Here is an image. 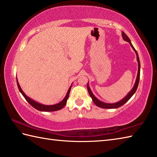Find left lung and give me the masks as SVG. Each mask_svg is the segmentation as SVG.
<instances>
[{
  "label": "left lung",
  "instance_id": "left-lung-1",
  "mask_svg": "<svg viewBox=\"0 0 157 157\" xmlns=\"http://www.w3.org/2000/svg\"><path fill=\"white\" fill-rule=\"evenodd\" d=\"M122 37L123 38L124 40L127 41V42L129 43L130 44L131 47H132V49H133L134 52H135L136 54V57H137V63H138V70H137V77H136V82H135V84H134L133 88L132 89V90H131L128 94L126 95V96L123 98L122 100L116 102V103H113V104H109V103H105V102L104 101H101L100 100H98V99L95 96L94 94H93L90 87H89V82H87V90L89 94V95H90V97L92 98V100L94 101V102L95 103V104L97 105L98 107H100L102 108H111V109H113V108H119L121 106H122L123 104H124L126 103V102L129 100V99L132 98L133 94H135L137 87H138V85H139V81H140V59H139V56H138V54H137V52H136V50L135 49V48L133 47V44L131 42V40L129 39V38L127 36V34L124 33V32H122Z\"/></svg>",
  "mask_w": 157,
  "mask_h": 157
}]
</instances>
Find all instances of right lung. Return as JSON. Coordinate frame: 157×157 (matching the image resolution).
I'll return each mask as SVG.
<instances>
[{"mask_svg":"<svg viewBox=\"0 0 157 157\" xmlns=\"http://www.w3.org/2000/svg\"><path fill=\"white\" fill-rule=\"evenodd\" d=\"M16 80H17V87L19 90H20V93L22 94V95L24 97V98L26 100V101L29 103L32 106L33 108H34L35 109H36L39 111H42V112H52V111H57V110H61L62 108H63V107L65 106V105L66 104V102L67 100H68V99L69 98V94H70V89H71L72 87V85H70V87L69 88V89L68 90V92H67V94L66 95L65 98L63 99V100L61 101L59 103H57L56 104H53V105H44L43 104H40L39 102H37L36 101L33 100V99H31L30 98H29L28 96H27L26 95H25L24 91H22V89L20 87V84H19L18 81H17V78L16 77Z\"/></svg>","mask_w":157,"mask_h":157,"instance_id":"1","label":"right lung"}]
</instances>
